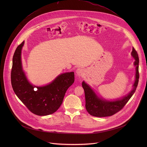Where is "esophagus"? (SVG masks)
Returning a JSON list of instances; mask_svg holds the SVG:
<instances>
[{
    "instance_id": "obj_1",
    "label": "esophagus",
    "mask_w": 147,
    "mask_h": 147,
    "mask_svg": "<svg viewBox=\"0 0 147 147\" xmlns=\"http://www.w3.org/2000/svg\"><path fill=\"white\" fill-rule=\"evenodd\" d=\"M76 73L78 76H82L84 74V70L81 68H78L76 70Z\"/></svg>"
}]
</instances>
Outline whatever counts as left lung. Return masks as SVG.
Masks as SVG:
<instances>
[{
    "label": "left lung",
    "instance_id": "left-lung-1",
    "mask_svg": "<svg viewBox=\"0 0 147 147\" xmlns=\"http://www.w3.org/2000/svg\"><path fill=\"white\" fill-rule=\"evenodd\" d=\"M131 55L135 59L134 65L136 66V78L133 88L127 95L121 98L114 100H108L99 98L91 87L85 81L82 82V88L84 90L86 98V108L90 115L95 117H107L111 116L120 111L129 100L135 92L138 83L139 72V58L137 51L134 48L131 52Z\"/></svg>",
    "mask_w": 147,
    "mask_h": 147
}]
</instances>
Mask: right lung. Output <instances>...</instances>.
I'll return each mask as SVG.
<instances>
[{
    "label": "right lung",
    "mask_w": 147,
    "mask_h": 147,
    "mask_svg": "<svg viewBox=\"0 0 147 147\" xmlns=\"http://www.w3.org/2000/svg\"><path fill=\"white\" fill-rule=\"evenodd\" d=\"M24 41L16 48L11 72V86L16 95L34 114L47 116L60 107L67 89L74 81L73 71L60 74L49 84L35 86L28 81L23 71L22 50Z\"/></svg>",
    "instance_id": "add662e5"
}]
</instances>
